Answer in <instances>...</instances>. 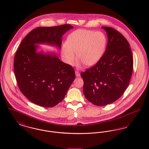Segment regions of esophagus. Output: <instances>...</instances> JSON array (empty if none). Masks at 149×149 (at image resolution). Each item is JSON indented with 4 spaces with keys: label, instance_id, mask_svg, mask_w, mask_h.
Returning a JSON list of instances; mask_svg holds the SVG:
<instances>
[{
    "label": "esophagus",
    "instance_id": "1",
    "mask_svg": "<svg viewBox=\"0 0 149 149\" xmlns=\"http://www.w3.org/2000/svg\"><path fill=\"white\" fill-rule=\"evenodd\" d=\"M75 75H76V77H79L80 76V73L79 72H78V71H75Z\"/></svg>",
    "mask_w": 149,
    "mask_h": 149
}]
</instances>
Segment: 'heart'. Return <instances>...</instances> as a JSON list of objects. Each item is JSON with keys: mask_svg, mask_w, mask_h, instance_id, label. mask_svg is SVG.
Listing matches in <instances>:
<instances>
[{"mask_svg": "<svg viewBox=\"0 0 149 149\" xmlns=\"http://www.w3.org/2000/svg\"><path fill=\"white\" fill-rule=\"evenodd\" d=\"M107 45V38L101 32L78 29L68 36L62 47V55L66 62L74 65L78 59L86 66L94 65L102 56Z\"/></svg>", "mask_w": 149, "mask_h": 149, "instance_id": "1", "label": "heart"}]
</instances>
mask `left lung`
I'll return each instance as SVG.
<instances>
[{
  "mask_svg": "<svg viewBox=\"0 0 149 149\" xmlns=\"http://www.w3.org/2000/svg\"><path fill=\"white\" fill-rule=\"evenodd\" d=\"M102 28L108 37L105 52L94 66L80 74L85 98L98 106L112 103L120 98L133 70L132 54L127 40L115 29Z\"/></svg>",
  "mask_w": 149,
  "mask_h": 149,
  "instance_id": "left-lung-1",
  "label": "left lung"
}]
</instances>
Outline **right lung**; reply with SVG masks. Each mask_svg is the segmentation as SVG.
<instances>
[{
  "instance_id": "obj_1",
  "label": "right lung",
  "mask_w": 149,
  "mask_h": 149,
  "mask_svg": "<svg viewBox=\"0 0 149 149\" xmlns=\"http://www.w3.org/2000/svg\"><path fill=\"white\" fill-rule=\"evenodd\" d=\"M74 27L70 24L40 27L22 40L14 57V70L21 92L31 102L43 107L61 102L75 78L71 65L61 61L55 52L38 51L46 44L61 49L62 37Z\"/></svg>"
}]
</instances>
